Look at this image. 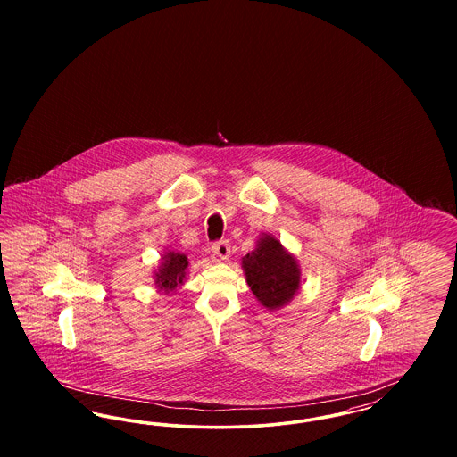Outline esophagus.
Listing matches in <instances>:
<instances>
[{
  "instance_id": "esophagus-1",
  "label": "esophagus",
  "mask_w": 457,
  "mask_h": 457,
  "mask_svg": "<svg viewBox=\"0 0 457 457\" xmlns=\"http://www.w3.org/2000/svg\"><path fill=\"white\" fill-rule=\"evenodd\" d=\"M212 253L218 257L219 261H228L229 255H231V246L226 239L218 241V243L212 245Z\"/></svg>"
}]
</instances>
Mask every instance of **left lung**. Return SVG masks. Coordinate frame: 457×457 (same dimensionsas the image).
Listing matches in <instances>:
<instances>
[{
    "instance_id": "left-lung-1",
    "label": "left lung",
    "mask_w": 457,
    "mask_h": 457,
    "mask_svg": "<svg viewBox=\"0 0 457 457\" xmlns=\"http://www.w3.org/2000/svg\"><path fill=\"white\" fill-rule=\"evenodd\" d=\"M241 267L252 293L267 310H279L300 289L298 261L272 235H262L255 250L241 259Z\"/></svg>"
}]
</instances>
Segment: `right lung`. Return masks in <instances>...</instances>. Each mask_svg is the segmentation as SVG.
Returning a JSON list of instances; mask_svg holds the SVG:
<instances>
[{
    "mask_svg": "<svg viewBox=\"0 0 457 457\" xmlns=\"http://www.w3.org/2000/svg\"><path fill=\"white\" fill-rule=\"evenodd\" d=\"M188 270V257L185 253L168 250L162 253L159 267L154 270V283L164 295L174 291L185 281Z\"/></svg>",
    "mask_w": 457,
    "mask_h": 457,
    "instance_id": "right-lung-1",
    "label": "right lung"
}]
</instances>
